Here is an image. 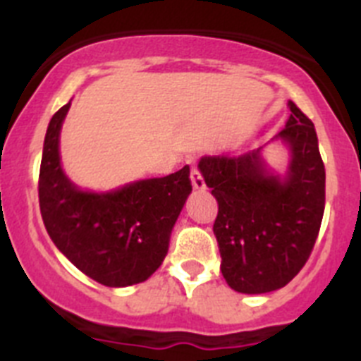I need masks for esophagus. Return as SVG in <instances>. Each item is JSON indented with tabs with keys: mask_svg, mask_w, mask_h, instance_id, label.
<instances>
[{
	"mask_svg": "<svg viewBox=\"0 0 361 361\" xmlns=\"http://www.w3.org/2000/svg\"><path fill=\"white\" fill-rule=\"evenodd\" d=\"M191 184H193V188L195 190H206V183H204L202 175H200V171L197 170V168H191Z\"/></svg>",
	"mask_w": 361,
	"mask_h": 361,
	"instance_id": "34e87169",
	"label": "esophagus"
}]
</instances>
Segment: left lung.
I'll return each mask as SVG.
<instances>
[{
  "mask_svg": "<svg viewBox=\"0 0 361 361\" xmlns=\"http://www.w3.org/2000/svg\"><path fill=\"white\" fill-rule=\"evenodd\" d=\"M288 175L267 171L260 149L202 157L199 170L219 202L213 233L231 289L260 295L283 288L309 260L325 208V168L314 124L289 101Z\"/></svg>",
  "mask_w": 361,
  "mask_h": 361,
  "instance_id": "8db88e82",
  "label": "left lung"
}]
</instances>
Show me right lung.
Segmentation results:
<instances>
[{"label": "right lung", "instance_id": "1", "mask_svg": "<svg viewBox=\"0 0 361 361\" xmlns=\"http://www.w3.org/2000/svg\"><path fill=\"white\" fill-rule=\"evenodd\" d=\"M70 103L54 114L39 168V209L50 238L73 266L108 288L145 282L159 269L171 229L191 193L190 166L110 193L73 186L59 162Z\"/></svg>", "mask_w": 361, "mask_h": 361}]
</instances>
